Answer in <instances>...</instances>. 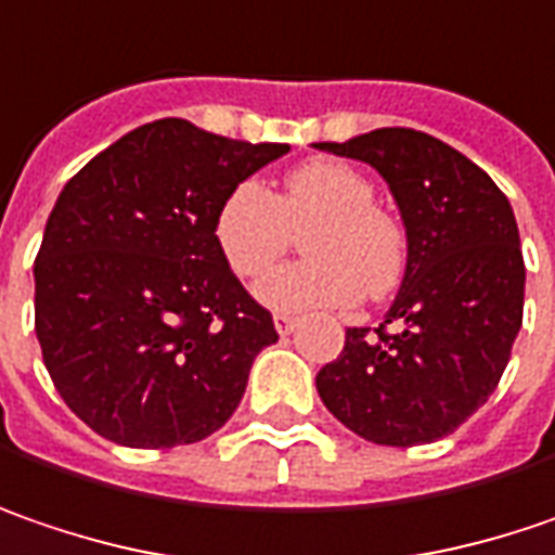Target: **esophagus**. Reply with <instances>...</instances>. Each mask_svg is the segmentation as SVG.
I'll list each match as a JSON object with an SVG mask.
<instances>
[{
  "label": "esophagus",
  "instance_id": "esophagus-1",
  "mask_svg": "<svg viewBox=\"0 0 555 555\" xmlns=\"http://www.w3.org/2000/svg\"><path fill=\"white\" fill-rule=\"evenodd\" d=\"M293 327H296V319H293V315H287V312H278V315H274V331H278L281 337L293 334Z\"/></svg>",
  "mask_w": 555,
  "mask_h": 555
}]
</instances>
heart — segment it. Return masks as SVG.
Segmentation results:
<instances>
[{"mask_svg": "<svg viewBox=\"0 0 555 555\" xmlns=\"http://www.w3.org/2000/svg\"><path fill=\"white\" fill-rule=\"evenodd\" d=\"M372 181L340 158H315L293 168L284 193L243 181L215 215V243L240 278H259L306 231L312 259L284 264L259 281L256 296L271 309H344L369 293L397 291L409 264V236L400 221L372 203Z\"/></svg>", "mask_w": 555, "mask_h": 555, "instance_id": "b5f03b06", "label": "heart"}]
</instances>
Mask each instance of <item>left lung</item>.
I'll return each mask as SVG.
<instances>
[{"label": "left lung", "instance_id": "1", "mask_svg": "<svg viewBox=\"0 0 555 555\" xmlns=\"http://www.w3.org/2000/svg\"><path fill=\"white\" fill-rule=\"evenodd\" d=\"M321 153L372 165L409 236V264L384 324L347 327L315 377L327 412L380 447L434 443L472 418L506 372L525 309L513 206L485 171L412 127H377ZM393 323L397 332L383 327Z\"/></svg>", "mask_w": 555, "mask_h": 555}]
</instances>
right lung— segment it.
I'll use <instances>...</instances> for the list:
<instances>
[{"label": "right lung", "mask_w": 555, "mask_h": 555, "mask_svg": "<svg viewBox=\"0 0 555 555\" xmlns=\"http://www.w3.org/2000/svg\"><path fill=\"white\" fill-rule=\"evenodd\" d=\"M287 153L162 118L59 193L34 264L37 340L55 390L99 437L171 450L236 412L278 331L218 253L215 215Z\"/></svg>", "instance_id": "1"}]
</instances>
